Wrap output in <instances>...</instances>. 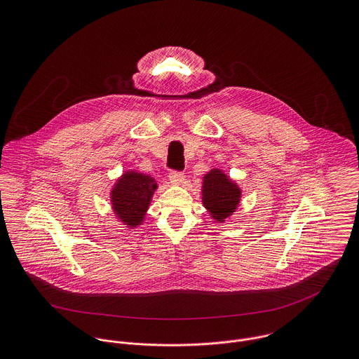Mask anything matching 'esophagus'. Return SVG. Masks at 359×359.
<instances>
[{
  "label": "esophagus",
  "mask_w": 359,
  "mask_h": 359,
  "mask_svg": "<svg viewBox=\"0 0 359 359\" xmlns=\"http://www.w3.org/2000/svg\"><path fill=\"white\" fill-rule=\"evenodd\" d=\"M168 178H170V182H171V184H177V185H180V184H182V182H184L185 175H184V172H181V171H175V170H172V171H170Z\"/></svg>",
  "instance_id": "obj_1"
}]
</instances>
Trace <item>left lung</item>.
<instances>
[{
  "label": "left lung",
  "mask_w": 359,
  "mask_h": 359,
  "mask_svg": "<svg viewBox=\"0 0 359 359\" xmlns=\"http://www.w3.org/2000/svg\"><path fill=\"white\" fill-rule=\"evenodd\" d=\"M241 201V189L221 170H211L203 180V205L212 218L224 221Z\"/></svg>",
  "instance_id": "8db88e82"
}]
</instances>
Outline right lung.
<instances>
[{
	"instance_id": "1",
	"label": "right lung",
	"mask_w": 359,
	"mask_h": 359,
	"mask_svg": "<svg viewBox=\"0 0 359 359\" xmlns=\"http://www.w3.org/2000/svg\"><path fill=\"white\" fill-rule=\"evenodd\" d=\"M156 188L157 185L151 175L127 171L111 191L110 198L114 212L126 225H140Z\"/></svg>"
}]
</instances>
